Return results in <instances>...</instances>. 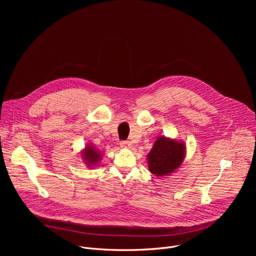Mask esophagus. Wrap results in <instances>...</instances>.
I'll return each mask as SVG.
<instances>
[{
	"label": "esophagus",
	"mask_w": 256,
	"mask_h": 256,
	"mask_svg": "<svg viewBox=\"0 0 256 256\" xmlns=\"http://www.w3.org/2000/svg\"><path fill=\"white\" fill-rule=\"evenodd\" d=\"M120 147H121V148H124V150H130L132 145L128 141H122L120 143Z\"/></svg>",
	"instance_id": "obj_1"
}]
</instances>
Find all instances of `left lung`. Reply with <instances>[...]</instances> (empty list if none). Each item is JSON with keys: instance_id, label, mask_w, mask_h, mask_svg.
I'll return each instance as SVG.
<instances>
[{"instance_id": "8db88e82", "label": "left lung", "mask_w": 256, "mask_h": 256, "mask_svg": "<svg viewBox=\"0 0 256 256\" xmlns=\"http://www.w3.org/2000/svg\"><path fill=\"white\" fill-rule=\"evenodd\" d=\"M186 156L184 142L160 136L147 154L150 171L156 176H165L180 167Z\"/></svg>"}]
</instances>
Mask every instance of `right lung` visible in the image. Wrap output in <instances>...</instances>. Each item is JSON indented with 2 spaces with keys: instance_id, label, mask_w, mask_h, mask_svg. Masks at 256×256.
I'll return each mask as SVG.
<instances>
[{
  "instance_id": "obj_1",
  "label": "right lung",
  "mask_w": 256,
  "mask_h": 256,
  "mask_svg": "<svg viewBox=\"0 0 256 256\" xmlns=\"http://www.w3.org/2000/svg\"><path fill=\"white\" fill-rule=\"evenodd\" d=\"M80 154H82L84 163L88 166V168L96 167L102 156L96 147L93 146L92 144L86 145V147L82 150V152H80Z\"/></svg>"
}]
</instances>
